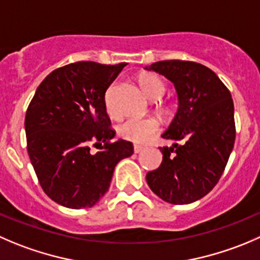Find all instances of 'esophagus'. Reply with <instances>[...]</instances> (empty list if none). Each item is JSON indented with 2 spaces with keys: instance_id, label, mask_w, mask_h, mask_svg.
Here are the masks:
<instances>
[{
  "instance_id": "obj_1",
  "label": "esophagus",
  "mask_w": 260,
  "mask_h": 260,
  "mask_svg": "<svg viewBox=\"0 0 260 260\" xmlns=\"http://www.w3.org/2000/svg\"><path fill=\"white\" fill-rule=\"evenodd\" d=\"M143 146H140V145H135V147H133V150H135V153H140L141 151H143Z\"/></svg>"
}]
</instances>
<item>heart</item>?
<instances>
[{
    "label": "heart",
    "instance_id": "b5f03b06",
    "mask_svg": "<svg viewBox=\"0 0 260 260\" xmlns=\"http://www.w3.org/2000/svg\"><path fill=\"white\" fill-rule=\"evenodd\" d=\"M141 87L143 92L147 95L150 99L156 100L162 96L165 92V85L162 80L153 74H142L138 77ZM107 109L112 117H117L118 112L114 109L110 102L109 94L107 95ZM161 123L155 117H145L136 118L131 117L122 122L118 127V135L124 140L131 141L135 143H146L160 131Z\"/></svg>",
    "mask_w": 260,
    "mask_h": 260
}]
</instances>
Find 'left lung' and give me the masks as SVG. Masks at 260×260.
I'll list each match as a JSON object with an SVG mask.
<instances>
[{
  "label": "left lung",
  "instance_id": "obj_1",
  "mask_svg": "<svg viewBox=\"0 0 260 260\" xmlns=\"http://www.w3.org/2000/svg\"><path fill=\"white\" fill-rule=\"evenodd\" d=\"M155 71L178 91L179 109L162 133L181 141L162 147V162L146 175L151 190L171 205H188L210 193L220 180L235 143L234 102L217 75L191 60H160Z\"/></svg>",
  "mask_w": 260,
  "mask_h": 260
}]
</instances>
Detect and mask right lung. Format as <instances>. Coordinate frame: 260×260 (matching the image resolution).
Segmentation results:
<instances>
[{
	"mask_svg": "<svg viewBox=\"0 0 260 260\" xmlns=\"http://www.w3.org/2000/svg\"><path fill=\"white\" fill-rule=\"evenodd\" d=\"M125 66L82 60L59 67L40 82L27 107L29 158L44 193L58 205L92 207L109 189L115 165L133 153L129 141H112L105 105L107 89Z\"/></svg>",
	"mask_w": 260,
	"mask_h": 260,
	"instance_id": "obj_1",
	"label": "right lung"
}]
</instances>
